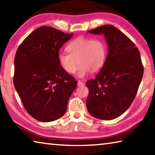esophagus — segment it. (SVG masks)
I'll return each mask as SVG.
<instances>
[{
	"mask_svg": "<svg viewBox=\"0 0 155 155\" xmlns=\"http://www.w3.org/2000/svg\"><path fill=\"white\" fill-rule=\"evenodd\" d=\"M84 85H85V84H84L82 81H78V82H77V85L78 86V87H80V86H83Z\"/></svg>",
	"mask_w": 155,
	"mask_h": 155,
	"instance_id": "34e87169",
	"label": "esophagus"
}]
</instances>
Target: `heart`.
<instances>
[{
	"mask_svg": "<svg viewBox=\"0 0 155 155\" xmlns=\"http://www.w3.org/2000/svg\"><path fill=\"white\" fill-rule=\"evenodd\" d=\"M68 54L61 53L58 56L59 65L65 72L72 74L79 64L77 74L82 78L91 72H96L103 66L107 56V46L99 38L90 39L78 37L68 44Z\"/></svg>",
	"mask_w": 155,
	"mask_h": 155,
	"instance_id": "obj_1",
	"label": "heart"
}]
</instances>
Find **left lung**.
<instances>
[{"mask_svg": "<svg viewBox=\"0 0 155 155\" xmlns=\"http://www.w3.org/2000/svg\"><path fill=\"white\" fill-rule=\"evenodd\" d=\"M88 33L104 34L108 54L95 78L86 82L89 89L86 105L96 118L115 119L128 109L137 92L143 74L140 52L127 35L112 25L101 26Z\"/></svg>", "mask_w": 155, "mask_h": 155, "instance_id": "obj_1", "label": "left lung"}]
</instances>
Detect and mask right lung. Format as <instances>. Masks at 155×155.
<instances>
[{"label": "right lung", "instance_id": "add662e5", "mask_svg": "<svg viewBox=\"0 0 155 155\" xmlns=\"http://www.w3.org/2000/svg\"><path fill=\"white\" fill-rule=\"evenodd\" d=\"M72 35L40 27L25 39L15 53L14 87L25 109L38 121L62 117L77 87V81L58 61L60 48Z\"/></svg>", "mask_w": 155, "mask_h": 155}]
</instances>
